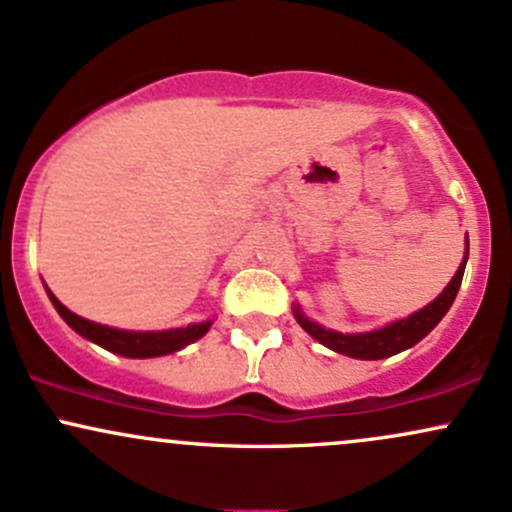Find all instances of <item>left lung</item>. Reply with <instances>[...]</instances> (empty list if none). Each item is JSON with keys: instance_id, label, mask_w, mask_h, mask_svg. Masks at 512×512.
Wrapping results in <instances>:
<instances>
[{"instance_id": "left-lung-1", "label": "left lung", "mask_w": 512, "mask_h": 512, "mask_svg": "<svg viewBox=\"0 0 512 512\" xmlns=\"http://www.w3.org/2000/svg\"><path fill=\"white\" fill-rule=\"evenodd\" d=\"M466 257H469V238H466V252H464V262L459 265L457 274L452 277V282L447 284V289L437 296L435 301L428 303L425 308H420L418 313L413 316L396 320V323L386 325L381 330H372V333H355V335H342L335 333V330H325L320 328L318 323L308 320L303 313L296 308L294 316L301 323V328L306 330L311 338H316L320 345L330 347V350L340 352V355L347 357H357V359H384L391 355H398V352L408 350L413 347L415 342H420L425 335L440 323L442 316L449 311V306L454 303V296H457L459 286H462V277H464V267H466Z\"/></svg>"}]
</instances>
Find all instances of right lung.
<instances>
[{
    "label": "right lung",
    "instance_id": "1",
    "mask_svg": "<svg viewBox=\"0 0 512 512\" xmlns=\"http://www.w3.org/2000/svg\"><path fill=\"white\" fill-rule=\"evenodd\" d=\"M48 296L50 301H53L55 311L63 316V320L72 330H77L82 338L97 342V345L104 347V350L116 352V355H123V357L145 359V357L170 355V352L182 350V347L189 345V342L199 340L201 335H206V330L211 328V320H206V323L187 325V328H177V330H165V333H133V330H116V328H106V325L92 323V320L75 316V313L67 311L63 303L55 299L50 291Z\"/></svg>",
    "mask_w": 512,
    "mask_h": 512
}]
</instances>
